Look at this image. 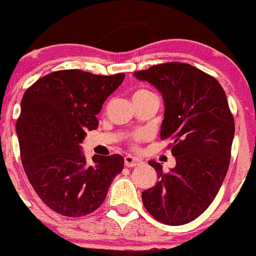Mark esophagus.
Wrapping results in <instances>:
<instances>
[{
	"instance_id": "obj_1",
	"label": "esophagus",
	"mask_w": 256,
	"mask_h": 256,
	"mask_svg": "<svg viewBox=\"0 0 256 256\" xmlns=\"http://www.w3.org/2000/svg\"><path fill=\"white\" fill-rule=\"evenodd\" d=\"M124 160H125V166H139L140 163H142V160L140 159H138V158L135 156H131V155H126L125 158H124Z\"/></svg>"
}]
</instances>
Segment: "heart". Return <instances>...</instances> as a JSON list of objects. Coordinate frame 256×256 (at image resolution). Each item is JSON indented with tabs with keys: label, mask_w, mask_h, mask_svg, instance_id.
Instances as JSON below:
<instances>
[{
	"label": "heart",
	"mask_w": 256,
	"mask_h": 256,
	"mask_svg": "<svg viewBox=\"0 0 256 256\" xmlns=\"http://www.w3.org/2000/svg\"><path fill=\"white\" fill-rule=\"evenodd\" d=\"M144 139V135L142 134H138V135L134 136V144H136L138 142H140V140Z\"/></svg>",
	"instance_id": "1"
}]
</instances>
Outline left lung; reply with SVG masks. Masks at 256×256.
Returning a JSON list of instances; mask_svg holds the SVG:
<instances>
[{"label": "left lung", "mask_w": 256, "mask_h": 256, "mask_svg": "<svg viewBox=\"0 0 256 256\" xmlns=\"http://www.w3.org/2000/svg\"><path fill=\"white\" fill-rule=\"evenodd\" d=\"M134 74L162 92L160 139L172 140L176 162L168 173L149 162L159 180L142 192V204L162 224L184 225L208 208L230 166L235 121L226 93L216 78L187 63L156 64Z\"/></svg>", "instance_id": "obj_1"}]
</instances>
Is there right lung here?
I'll use <instances>...</instances> for the list:
<instances>
[{
	"label": "right lung",
	"mask_w": 256,
	"mask_h": 256,
	"mask_svg": "<svg viewBox=\"0 0 256 256\" xmlns=\"http://www.w3.org/2000/svg\"><path fill=\"white\" fill-rule=\"evenodd\" d=\"M124 78L66 69L39 78L24 93L16 122L21 162L36 194L56 214L94 212L122 172L121 155H93L88 163L80 144L86 131L98 128L96 114Z\"/></svg>",
	"instance_id": "right-lung-1"
}]
</instances>
